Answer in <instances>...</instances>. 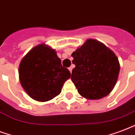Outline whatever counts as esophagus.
Returning a JSON list of instances; mask_svg holds the SVG:
<instances>
[{
	"label": "esophagus",
	"instance_id": "esophagus-1",
	"mask_svg": "<svg viewBox=\"0 0 135 135\" xmlns=\"http://www.w3.org/2000/svg\"><path fill=\"white\" fill-rule=\"evenodd\" d=\"M69 70H70V73H72V70H73V67H70V68H69Z\"/></svg>",
	"mask_w": 135,
	"mask_h": 135
}]
</instances>
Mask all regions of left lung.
I'll list each match as a JSON object with an SVG mask.
<instances>
[{"label": "left lung", "instance_id": "1", "mask_svg": "<svg viewBox=\"0 0 135 135\" xmlns=\"http://www.w3.org/2000/svg\"><path fill=\"white\" fill-rule=\"evenodd\" d=\"M71 80L79 94L89 100L109 95L117 83L119 63L117 56L98 40L88 39L73 52Z\"/></svg>", "mask_w": 135, "mask_h": 135}]
</instances>
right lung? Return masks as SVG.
<instances>
[{
  "label": "right lung",
  "instance_id": "right-lung-1",
  "mask_svg": "<svg viewBox=\"0 0 135 135\" xmlns=\"http://www.w3.org/2000/svg\"><path fill=\"white\" fill-rule=\"evenodd\" d=\"M21 85L34 100L46 102L61 93L70 72L62 65L54 50L44 44L30 50L19 66Z\"/></svg>",
  "mask_w": 135,
  "mask_h": 135
}]
</instances>
